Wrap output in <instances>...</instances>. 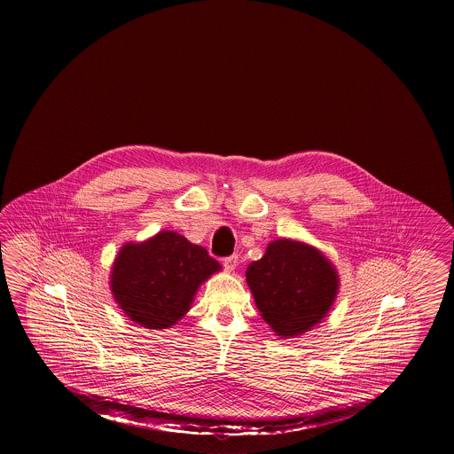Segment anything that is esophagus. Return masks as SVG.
I'll use <instances>...</instances> for the list:
<instances>
[{
  "instance_id": "1",
  "label": "esophagus",
  "mask_w": 454,
  "mask_h": 454,
  "mask_svg": "<svg viewBox=\"0 0 454 454\" xmlns=\"http://www.w3.org/2000/svg\"><path fill=\"white\" fill-rule=\"evenodd\" d=\"M223 265H224V269H226L228 272H233L238 267V255L226 257V259L223 260Z\"/></svg>"
}]
</instances>
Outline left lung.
<instances>
[{
  "label": "left lung",
  "instance_id": "1",
  "mask_svg": "<svg viewBox=\"0 0 454 454\" xmlns=\"http://www.w3.org/2000/svg\"><path fill=\"white\" fill-rule=\"evenodd\" d=\"M247 282L262 318L282 339L320 324L339 293V276L324 254L302 241L281 238L247 269Z\"/></svg>",
  "mask_w": 454,
  "mask_h": 454
}]
</instances>
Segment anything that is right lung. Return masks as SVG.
<instances>
[{
  "label": "right lung",
  "mask_w": 454,
  "mask_h": 454,
  "mask_svg": "<svg viewBox=\"0 0 454 454\" xmlns=\"http://www.w3.org/2000/svg\"><path fill=\"white\" fill-rule=\"evenodd\" d=\"M221 270L204 247L175 231H160L143 243H126L115 257L110 289L134 324L161 330L191 308L199 286Z\"/></svg>",
  "instance_id": "add662e5"
}]
</instances>
